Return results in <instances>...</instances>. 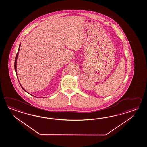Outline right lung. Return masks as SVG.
<instances>
[{
  "mask_svg": "<svg viewBox=\"0 0 147 147\" xmlns=\"http://www.w3.org/2000/svg\"><path fill=\"white\" fill-rule=\"evenodd\" d=\"M20 45H19V48H18V53H17V55H16V58H15V72H16V74H17V66H16V65H17V58H18V54H19V49H20ZM20 84V83H19ZM20 84V86H21V87L22 88V89L26 91V92H27V93H28L27 91H26L25 90V89H24V88L22 87V86L21 85V84ZM29 94V93H28Z\"/></svg>",
  "mask_w": 147,
  "mask_h": 147,
  "instance_id": "add662e5",
  "label": "right lung"
}]
</instances>
